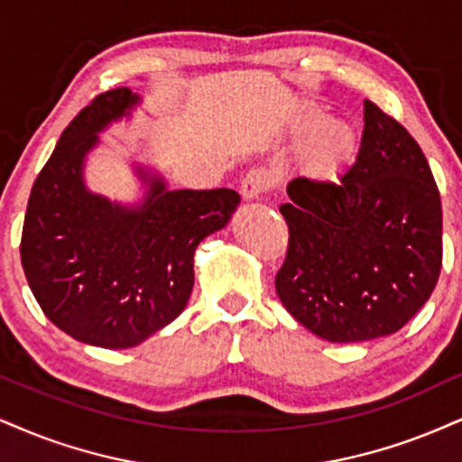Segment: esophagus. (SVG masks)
I'll return each instance as SVG.
<instances>
[{"instance_id":"obj_1","label":"esophagus","mask_w":462,"mask_h":462,"mask_svg":"<svg viewBox=\"0 0 462 462\" xmlns=\"http://www.w3.org/2000/svg\"><path fill=\"white\" fill-rule=\"evenodd\" d=\"M274 186V173L267 169H253L248 171L246 178L242 181V197L246 201L261 199L270 188Z\"/></svg>"}]
</instances>
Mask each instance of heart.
I'll return each instance as SVG.
<instances>
[{
    "instance_id": "b5f03b06",
    "label": "heart",
    "mask_w": 462,
    "mask_h": 462,
    "mask_svg": "<svg viewBox=\"0 0 462 462\" xmlns=\"http://www.w3.org/2000/svg\"><path fill=\"white\" fill-rule=\"evenodd\" d=\"M323 117L310 113L301 119V133H310V139L304 145V167L312 180H328L343 164L353 147V130L345 122L329 119L321 126Z\"/></svg>"
}]
</instances>
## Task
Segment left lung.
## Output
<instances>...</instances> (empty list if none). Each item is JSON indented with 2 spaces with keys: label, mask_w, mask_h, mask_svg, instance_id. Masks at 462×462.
<instances>
[{
  "label": "left lung",
  "mask_w": 462,
  "mask_h": 462,
  "mask_svg": "<svg viewBox=\"0 0 462 462\" xmlns=\"http://www.w3.org/2000/svg\"><path fill=\"white\" fill-rule=\"evenodd\" d=\"M276 274L282 306L319 338L362 343L401 329L439 281L441 199L402 124L364 100L356 162L338 181H289Z\"/></svg>",
  "instance_id": "8db88e82"
}]
</instances>
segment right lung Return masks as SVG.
Returning <instances> with one entry per match:
<instances>
[{"label": "right lung", "mask_w": 462, "mask_h": 462, "mask_svg": "<svg viewBox=\"0 0 462 462\" xmlns=\"http://www.w3.org/2000/svg\"><path fill=\"white\" fill-rule=\"evenodd\" d=\"M139 100L128 88L109 89L72 119L33 181L23 222L21 263L40 309L61 332L105 349L143 343L180 317L199 242L240 203L231 188L169 190L141 167L147 192L134 208L85 188L98 133Z\"/></svg>", "instance_id": "obj_1"}]
</instances>
